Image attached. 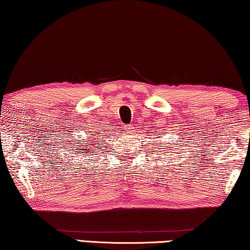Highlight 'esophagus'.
Instances as JSON below:
<instances>
[{
	"mask_svg": "<svg viewBox=\"0 0 250 250\" xmlns=\"http://www.w3.org/2000/svg\"><path fill=\"white\" fill-rule=\"evenodd\" d=\"M125 130L126 132H131V131H132V126H131V125H125Z\"/></svg>",
	"mask_w": 250,
	"mask_h": 250,
	"instance_id": "34e87169",
	"label": "esophagus"
}]
</instances>
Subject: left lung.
<instances>
[{
  "instance_id": "left-lung-1",
  "label": "left lung",
  "mask_w": 250,
  "mask_h": 250,
  "mask_svg": "<svg viewBox=\"0 0 250 250\" xmlns=\"http://www.w3.org/2000/svg\"><path fill=\"white\" fill-rule=\"evenodd\" d=\"M161 149H162V148H159V150H161Z\"/></svg>"
}]
</instances>
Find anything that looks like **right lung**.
<instances>
[{"mask_svg":"<svg viewBox=\"0 0 250 250\" xmlns=\"http://www.w3.org/2000/svg\"><path fill=\"white\" fill-rule=\"evenodd\" d=\"M92 139L95 140V138H92ZM93 145H98V143H93ZM95 147H98V146H95ZM91 148H92V146H91ZM85 150H86V152H89V149L87 147V145H85ZM92 151H94V150H92ZM80 154H83V151H80Z\"/></svg>","mask_w":250,"mask_h":250,"instance_id":"obj_1","label":"right lung"}]
</instances>
